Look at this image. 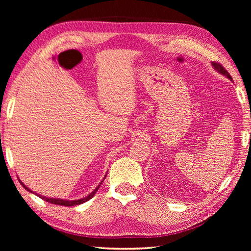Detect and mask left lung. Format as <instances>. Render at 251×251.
I'll return each instance as SVG.
<instances>
[{
    "mask_svg": "<svg viewBox=\"0 0 251 251\" xmlns=\"http://www.w3.org/2000/svg\"><path fill=\"white\" fill-rule=\"evenodd\" d=\"M211 66L214 67V69H215L216 71H218L220 74H222V75H225V76H226L228 79H231V81H233L232 76L230 75V74H228V72L226 70V69L220 65V63H218V62H211Z\"/></svg>",
    "mask_w": 251,
    "mask_h": 251,
    "instance_id": "8db88e82",
    "label": "left lung"
}]
</instances>
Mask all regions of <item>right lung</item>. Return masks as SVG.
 Masks as SVG:
<instances>
[{
  "label": "right lung",
  "instance_id": "obj_1",
  "mask_svg": "<svg viewBox=\"0 0 251 251\" xmlns=\"http://www.w3.org/2000/svg\"><path fill=\"white\" fill-rule=\"evenodd\" d=\"M105 177L106 176H104V178H103V180L105 179ZM103 180L101 181V182L98 184V186L97 188H96L92 193H89L87 196H85V197H83V199H79V200H74V201H69V200H63V199H52V197H47V196H43V195H41V194H37L36 192H33L32 190H30L28 186H25V184H24V182L21 180H19V182H20V184L24 186V188L26 190V191H29L30 193H33V194H35L36 196H39V197H41L42 200H44V201H49V202H51V204H55V205H60V206H75V205H81V204H83V202H86L87 201H89L90 199H93V197L95 196V194L97 193V191H98V189L100 188V185H101V183L103 182Z\"/></svg>",
  "mask_w": 251,
  "mask_h": 251
}]
</instances>
